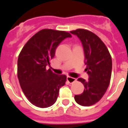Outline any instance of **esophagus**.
<instances>
[{
    "label": "esophagus",
    "instance_id": "1",
    "mask_svg": "<svg viewBox=\"0 0 128 128\" xmlns=\"http://www.w3.org/2000/svg\"><path fill=\"white\" fill-rule=\"evenodd\" d=\"M67 80H68L70 83H74V81H76V78H73V77L67 76Z\"/></svg>",
    "mask_w": 128,
    "mask_h": 128
}]
</instances>
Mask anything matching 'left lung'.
I'll return each mask as SVG.
<instances>
[{
  "label": "left lung",
  "mask_w": 128,
  "mask_h": 128,
  "mask_svg": "<svg viewBox=\"0 0 128 128\" xmlns=\"http://www.w3.org/2000/svg\"><path fill=\"white\" fill-rule=\"evenodd\" d=\"M76 36L83 45L85 54L86 71L88 80L79 78L78 80L84 86L82 94L74 96L77 103L90 106L97 103L105 94L108 88L112 74V58L106 45L91 32L83 29L70 32Z\"/></svg>",
  "instance_id": "1"
}]
</instances>
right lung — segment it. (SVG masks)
Wrapping results in <instances>:
<instances>
[{
    "label": "right lung",
    "instance_id": "1",
    "mask_svg": "<svg viewBox=\"0 0 128 128\" xmlns=\"http://www.w3.org/2000/svg\"><path fill=\"white\" fill-rule=\"evenodd\" d=\"M70 34L42 30L31 38L18 58V78L25 96L33 105L45 108L56 101L60 88L66 84V75H57L46 67L50 65L56 49Z\"/></svg>",
    "mask_w": 128,
    "mask_h": 128
}]
</instances>
